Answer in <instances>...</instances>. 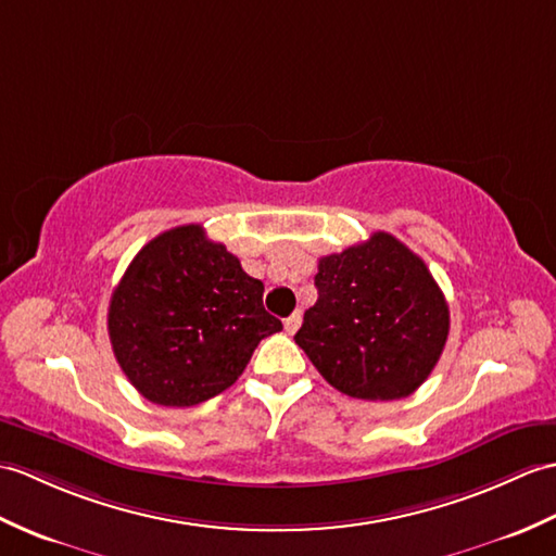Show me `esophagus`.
Returning a JSON list of instances; mask_svg holds the SVG:
<instances>
[{
	"label": "esophagus",
	"mask_w": 556,
	"mask_h": 556,
	"mask_svg": "<svg viewBox=\"0 0 556 556\" xmlns=\"http://www.w3.org/2000/svg\"><path fill=\"white\" fill-rule=\"evenodd\" d=\"M301 321H303V315L299 313V309H295L293 315H289L287 319H283V329H287V333H295V331H299V327H301Z\"/></svg>",
	"instance_id": "34e87169"
}]
</instances>
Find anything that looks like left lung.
<instances>
[{
    "mask_svg": "<svg viewBox=\"0 0 556 556\" xmlns=\"http://www.w3.org/2000/svg\"><path fill=\"white\" fill-rule=\"evenodd\" d=\"M317 303L295 333L333 389L359 400H400L429 379L447 331V301L419 255L374 231L319 257Z\"/></svg>",
    "mask_w": 556,
    "mask_h": 556,
    "instance_id": "left-lung-1",
    "label": "left lung"
}]
</instances>
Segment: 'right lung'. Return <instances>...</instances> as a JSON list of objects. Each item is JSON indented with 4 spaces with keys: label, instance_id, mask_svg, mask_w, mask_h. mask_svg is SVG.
<instances>
[{
    "label": "right lung",
    "instance_id": "obj_1",
    "mask_svg": "<svg viewBox=\"0 0 556 556\" xmlns=\"http://www.w3.org/2000/svg\"><path fill=\"white\" fill-rule=\"evenodd\" d=\"M263 291L201 225L167 229L135 255L111 295L113 355L151 403L199 405L229 389L257 343L281 331Z\"/></svg>",
    "mask_w": 556,
    "mask_h": 556
}]
</instances>
